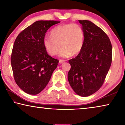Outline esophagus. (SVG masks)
<instances>
[{
  "label": "esophagus",
  "instance_id": "34e87169",
  "mask_svg": "<svg viewBox=\"0 0 125 125\" xmlns=\"http://www.w3.org/2000/svg\"><path fill=\"white\" fill-rule=\"evenodd\" d=\"M65 62V61L63 60V59H59V63H63V62Z\"/></svg>",
  "mask_w": 125,
  "mask_h": 125
}]
</instances>
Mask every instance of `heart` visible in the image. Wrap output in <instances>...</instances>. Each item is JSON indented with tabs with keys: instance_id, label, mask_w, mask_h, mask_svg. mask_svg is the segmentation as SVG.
I'll return each mask as SVG.
<instances>
[{
	"instance_id": "heart-1",
	"label": "heart",
	"mask_w": 125,
	"mask_h": 125,
	"mask_svg": "<svg viewBox=\"0 0 125 125\" xmlns=\"http://www.w3.org/2000/svg\"><path fill=\"white\" fill-rule=\"evenodd\" d=\"M85 42L84 31L77 23H67L55 27L51 31V36H45L43 45L49 55H57L61 46L59 56L68 58L79 54Z\"/></svg>"
}]
</instances>
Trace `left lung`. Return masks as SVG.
<instances>
[{"instance_id":"8db88e82","label":"left lung","mask_w":125,"mask_h":125,"mask_svg":"<svg viewBox=\"0 0 125 125\" xmlns=\"http://www.w3.org/2000/svg\"><path fill=\"white\" fill-rule=\"evenodd\" d=\"M85 33L83 49L68 61V80L76 94L88 96L103 85L112 59V48L107 35L87 20H79Z\"/></svg>"}]
</instances>
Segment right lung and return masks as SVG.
I'll list each match as a JSON object with an SVG mask.
<instances>
[{"mask_svg": "<svg viewBox=\"0 0 125 125\" xmlns=\"http://www.w3.org/2000/svg\"><path fill=\"white\" fill-rule=\"evenodd\" d=\"M59 21H38L21 31L14 41L10 62L17 85L36 95L44 89L59 61L48 54L43 45L45 33Z\"/></svg>", "mask_w": 125, "mask_h": 125, "instance_id": "obj_1", "label": "right lung"}]
</instances>
